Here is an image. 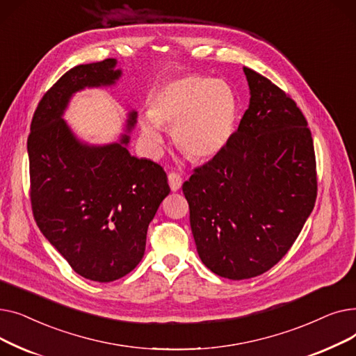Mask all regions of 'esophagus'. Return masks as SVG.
I'll return each mask as SVG.
<instances>
[{"label":"esophagus","mask_w":356,"mask_h":356,"mask_svg":"<svg viewBox=\"0 0 356 356\" xmlns=\"http://www.w3.org/2000/svg\"><path fill=\"white\" fill-rule=\"evenodd\" d=\"M183 179L179 173H168V184H170V189L173 192H177L181 188Z\"/></svg>","instance_id":"1"}]
</instances>
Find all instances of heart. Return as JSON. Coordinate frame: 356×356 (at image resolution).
<instances>
[{
    "instance_id": "heart-1",
    "label": "heart",
    "mask_w": 356,
    "mask_h": 356,
    "mask_svg": "<svg viewBox=\"0 0 356 356\" xmlns=\"http://www.w3.org/2000/svg\"><path fill=\"white\" fill-rule=\"evenodd\" d=\"M236 124L232 88L209 76H184L160 88L152 106L138 120L141 137L152 152L164 143L163 127L173 128V138L192 160H209L228 145Z\"/></svg>"
}]
</instances>
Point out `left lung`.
<instances>
[{"mask_svg":"<svg viewBox=\"0 0 356 356\" xmlns=\"http://www.w3.org/2000/svg\"><path fill=\"white\" fill-rule=\"evenodd\" d=\"M250 105L222 153L183 183L196 250L212 273L244 280L268 271L294 244L317 195L316 159L302 111L244 67Z\"/></svg>","mask_w":356,"mask_h":356,"instance_id":"1","label":"left lung"}]
</instances>
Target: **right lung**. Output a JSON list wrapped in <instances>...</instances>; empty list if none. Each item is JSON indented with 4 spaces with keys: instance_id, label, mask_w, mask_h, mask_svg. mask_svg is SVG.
<instances>
[{
    "instance_id": "obj_1",
    "label": "right lung",
    "mask_w": 356,
    "mask_h": 356,
    "mask_svg": "<svg viewBox=\"0 0 356 356\" xmlns=\"http://www.w3.org/2000/svg\"><path fill=\"white\" fill-rule=\"evenodd\" d=\"M117 59L66 72L37 106L27 140L34 219L74 273L109 283L133 271L145 251L147 229L170 193L157 163L128 152L137 111L109 144L78 138L63 120L72 97L86 88L114 86Z\"/></svg>"
}]
</instances>
